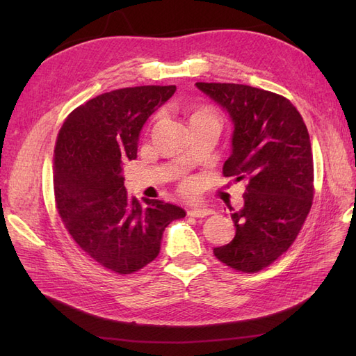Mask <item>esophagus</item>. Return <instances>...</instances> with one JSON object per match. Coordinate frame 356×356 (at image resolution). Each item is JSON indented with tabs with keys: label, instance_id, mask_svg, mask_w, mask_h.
Instances as JSON below:
<instances>
[{
	"label": "esophagus",
	"instance_id": "esophagus-1",
	"mask_svg": "<svg viewBox=\"0 0 356 356\" xmlns=\"http://www.w3.org/2000/svg\"><path fill=\"white\" fill-rule=\"evenodd\" d=\"M187 213L190 215V217L203 218V217H207V215H211L212 211L208 209V208H193V209H190Z\"/></svg>",
	"mask_w": 356,
	"mask_h": 356
}]
</instances>
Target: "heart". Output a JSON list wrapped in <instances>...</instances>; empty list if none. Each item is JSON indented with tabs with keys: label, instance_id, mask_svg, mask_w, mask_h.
Wrapping results in <instances>:
<instances>
[{
	"label": "heart",
	"instance_id": "b5f03b06",
	"mask_svg": "<svg viewBox=\"0 0 356 356\" xmlns=\"http://www.w3.org/2000/svg\"><path fill=\"white\" fill-rule=\"evenodd\" d=\"M199 115H211L207 110H197V111H195V113H193V115H191V118H195V117H199ZM186 190L187 191H190L191 190V184H187L186 186Z\"/></svg>",
	"mask_w": 356,
	"mask_h": 356
}]
</instances>
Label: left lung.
Listing matches in <instances>:
<instances>
[{
    "label": "left lung",
    "instance_id": "8db88e82",
    "mask_svg": "<svg viewBox=\"0 0 356 356\" xmlns=\"http://www.w3.org/2000/svg\"><path fill=\"white\" fill-rule=\"evenodd\" d=\"M196 86L233 123L222 174L248 179L243 208L232 213L234 238L213 254L234 270L254 273L293 245L310 211L314 157L307 127L281 95L234 83Z\"/></svg>",
    "mask_w": 356,
    "mask_h": 356
}]
</instances>
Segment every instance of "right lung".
Returning <instances> with one entry per match:
<instances>
[{
  "mask_svg": "<svg viewBox=\"0 0 356 356\" xmlns=\"http://www.w3.org/2000/svg\"><path fill=\"white\" fill-rule=\"evenodd\" d=\"M175 90L139 86L102 93L75 108L59 131L53 159L58 212L75 243L114 273L152 263L165 229L186 217L177 204L131 199L123 177V161L136 159L148 117Z\"/></svg>",
  "mask_w": 356,
  "mask_h": 356,
  "instance_id": "1",
  "label": "right lung"
}]
</instances>
